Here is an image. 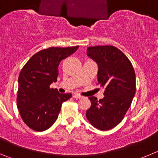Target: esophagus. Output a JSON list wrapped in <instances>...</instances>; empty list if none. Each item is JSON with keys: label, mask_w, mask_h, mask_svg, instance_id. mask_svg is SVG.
<instances>
[{"label": "esophagus", "mask_w": 158, "mask_h": 158, "mask_svg": "<svg viewBox=\"0 0 158 158\" xmlns=\"http://www.w3.org/2000/svg\"><path fill=\"white\" fill-rule=\"evenodd\" d=\"M73 96V98L75 99H81L82 97L81 96H80V95H78V94H74Z\"/></svg>", "instance_id": "34e87169"}]
</instances>
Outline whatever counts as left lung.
Segmentation results:
<instances>
[{"label":"left lung","instance_id":"left-lung-1","mask_svg":"<svg viewBox=\"0 0 158 158\" xmlns=\"http://www.w3.org/2000/svg\"><path fill=\"white\" fill-rule=\"evenodd\" d=\"M87 55L98 65V85L104 88V98L90 96L86 111L90 123L101 131L118 125L126 115L136 91L135 72L127 57L113 46H95Z\"/></svg>","mask_w":158,"mask_h":158}]
</instances>
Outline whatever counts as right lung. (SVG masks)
Segmentation results:
<instances>
[{
    "label": "right lung",
    "mask_w": 158,
    "mask_h": 158,
    "mask_svg": "<svg viewBox=\"0 0 158 158\" xmlns=\"http://www.w3.org/2000/svg\"><path fill=\"white\" fill-rule=\"evenodd\" d=\"M78 47L44 49L35 54L22 68L16 102L22 119L31 129L43 131L51 127L58 118L62 103L71 98V93L62 94L50 85L57 81L61 61Z\"/></svg>",
    "instance_id": "1"
}]
</instances>
